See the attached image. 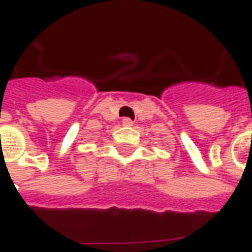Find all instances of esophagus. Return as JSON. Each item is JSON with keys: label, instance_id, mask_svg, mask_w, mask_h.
Returning a JSON list of instances; mask_svg holds the SVG:
<instances>
[{"label": "esophagus", "instance_id": "1", "mask_svg": "<svg viewBox=\"0 0 252 252\" xmlns=\"http://www.w3.org/2000/svg\"><path fill=\"white\" fill-rule=\"evenodd\" d=\"M123 126H133V121H132L131 119L126 117V119H123Z\"/></svg>", "mask_w": 252, "mask_h": 252}]
</instances>
